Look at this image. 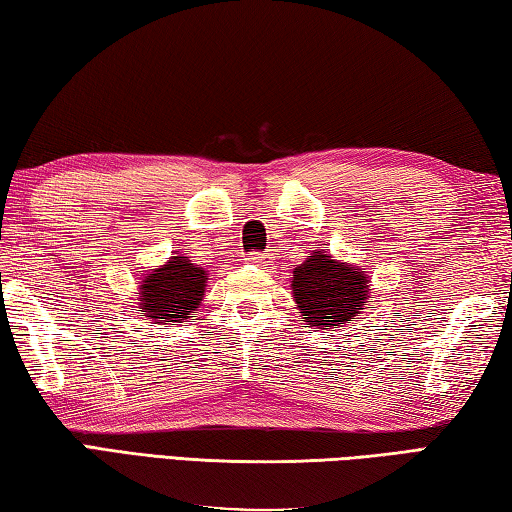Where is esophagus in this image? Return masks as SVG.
I'll return each instance as SVG.
<instances>
[{
	"instance_id": "1",
	"label": "esophagus",
	"mask_w": 512,
	"mask_h": 512,
	"mask_svg": "<svg viewBox=\"0 0 512 512\" xmlns=\"http://www.w3.org/2000/svg\"><path fill=\"white\" fill-rule=\"evenodd\" d=\"M251 263L256 265H272L274 254H251Z\"/></svg>"
}]
</instances>
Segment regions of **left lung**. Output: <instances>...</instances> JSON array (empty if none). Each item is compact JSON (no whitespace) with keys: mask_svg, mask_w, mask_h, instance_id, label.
<instances>
[{"mask_svg":"<svg viewBox=\"0 0 512 512\" xmlns=\"http://www.w3.org/2000/svg\"><path fill=\"white\" fill-rule=\"evenodd\" d=\"M290 288L308 326L333 328L362 315L369 299V274L335 261L326 251H312L294 267Z\"/></svg>","mask_w":512,"mask_h":512,"instance_id":"1","label":"left lung"}]
</instances>
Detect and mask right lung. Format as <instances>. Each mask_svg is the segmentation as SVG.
I'll return each instance as SVG.
<instances>
[{"label": "right lung", "instance_id": "1", "mask_svg": "<svg viewBox=\"0 0 512 512\" xmlns=\"http://www.w3.org/2000/svg\"><path fill=\"white\" fill-rule=\"evenodd\" d=\"M206 290V272L188 261V256H170L166 265L148 272L139 285V308L155 324L177 326L195 308H200Z\"/></svg>", "mask_w": 512, "mask_h": 512}]
</instances>
